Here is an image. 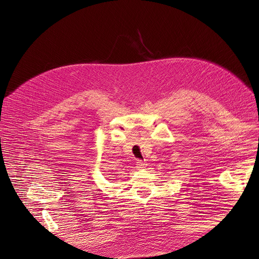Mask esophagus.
I'll return each instance as SVG.
<instances>
[{
	"label": "esophagus",
	"mask_w": 259,
	"mask_h": 259,
	"mask_svg": "<svg viewBox=\"0 0 259 259\" xmlns=\"http://www.w3.org/2000/svg\"><path fill=\"white\" fill-rule=\"evenodd\" d=\"M146 165H147V163H146L144 160H141V159L137 160V168H139V169H143V168H145Z\"/></svg>",
	"instance_id": "1"
}]
</instances>
